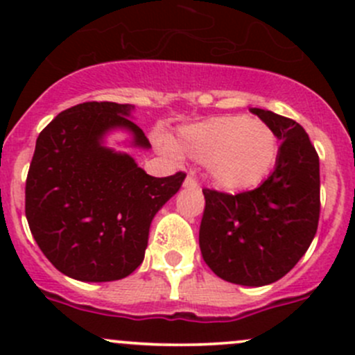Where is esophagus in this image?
Instances as JSON below:
<instances>
[{"label":"esophagus","mask_w":355,"mask_h":355,"mask_svg":"<svg viewBox=\"0 0 355 355\" xmlns=\"http://www.w3.org/2000/svg\"><path fill=\"white\" fill-rule=\"evenodd\" d=\"M184 187H187V189H198L199 184H198V182H196V178L187 177V178H185V182H184Z\"/></svg>","instance_id":"1"}]
</instances>
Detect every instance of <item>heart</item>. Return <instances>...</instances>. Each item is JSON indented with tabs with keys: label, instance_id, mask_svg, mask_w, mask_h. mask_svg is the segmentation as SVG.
I'll return each mask as SVG.
<instances>
[{
	"label": "heart",
	"instance_id": "b5f03b06",
	"mask_svg": "<svg viewBox=\"0 0 355 355\" xmlns=\"http://www.w3.org/2000/svg\"><path fill=\"white\" fill-rule=\"evenodd\" d=\"M180 155L206 161L216 187L241 192L256 187L277 164L280 139L271 125L245 114H221L178 130L177 144H163L170 156Z\"/></svg>",
	"mask_w": 355,
	"mask_h": 355
}]
</instances>
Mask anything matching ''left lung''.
<instances>
[{
  "label": "left lung",
  "instance_id": "left-lung-1",
  "mask_svg": "<svg viewBox=\"0 0 355 355\" xmlns=\"http://www.w3.org/2000/svg\"><path fill=\"white\" fill-rule=\"evenodd\" d=\"M282 141L275 170L254 191L204 189L199 228L204 261L216 277L263 287L288 273L313 242L320 221V157L297 121L250 108Z\"/></svg>",
  "mask_w": 355,
  "mask_h": 355
}]
</instances>
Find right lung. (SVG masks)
Instances as JSON below:
<instances>
[{
	"instance_id": "1",
	"label": "right lung",
	"mask_w": 355,
	"mask_h": 355,
	"mask_svg": "<svg viewBox=\"0 0 355 355\" xmlns=\"http://www.w3.org/2000/svg\"><path fill=\"white\" fill-rule=\"evenodd\" d=\"M132 105L91 101L58 114L35 141L25 184L32 237L53 266L80 282L128 277L144 261L155 214L173 198L185 173L156 178L127 153L105 146L127 130L149 149L130 120Z\"/></svg>"
}]
</instances>
